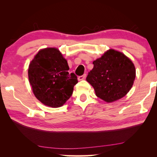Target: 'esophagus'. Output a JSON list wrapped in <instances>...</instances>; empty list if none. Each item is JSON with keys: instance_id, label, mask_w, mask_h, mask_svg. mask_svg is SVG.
<instances>
[{"instance_id": "34e87169", "label": "esophagus", "mask_w": 157, "mask_h": 157, "mask_svg": "<svg viewBox=\"0 0 157 157\" xmlns=\"http://www.w3.org/2000/svg\"><path fill=\"white\" fill-rule=\"evenodd\" d=\"M86 74H84L83 75L79 76V77H78V80H79V81L83 80V79H85V78H86Z\"/></svg>"}]
</instances>
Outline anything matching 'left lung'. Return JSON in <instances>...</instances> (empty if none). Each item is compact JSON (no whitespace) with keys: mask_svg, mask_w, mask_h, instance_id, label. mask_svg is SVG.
I'll return each instance as SVG.
<instances>
[{"mask_svg":"<svg viewBox=\"0 0 157 157\" xmlns=\"http://www.w3.org/2000/svg\"><path fill=\"white\" fill-rule=\"evenodd\" d=\"M93 63L86 81L94 87L96 96L107 103L125 96L136 78L132 60L123 52L109 49Z\"/></svg>","mask_w":157,"mask_h":157,"instance_id":"left-lung-1","label":"left lung"}]
</instances>
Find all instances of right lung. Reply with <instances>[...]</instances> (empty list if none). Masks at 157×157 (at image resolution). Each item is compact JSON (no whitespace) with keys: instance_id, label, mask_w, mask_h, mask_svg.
Returning <instances> with one entry per match:
<instances>
[{"instance_id":"obj_1","label":"right lung","mask_w":157,"mask_h":157,"mask_svg":"<svg viewBox=\"0 0 157 157\" xmlns=\"http://www.w3.org/2000/svg\"><path fill=\"white\" fill-rule=\"evenodd\" d=\"M66 60L57 48H46L34 55L28 67V79L34 96L44 105L62 107L73 91L78 78L69 74Z\"/></svg>"}]
</instances>
